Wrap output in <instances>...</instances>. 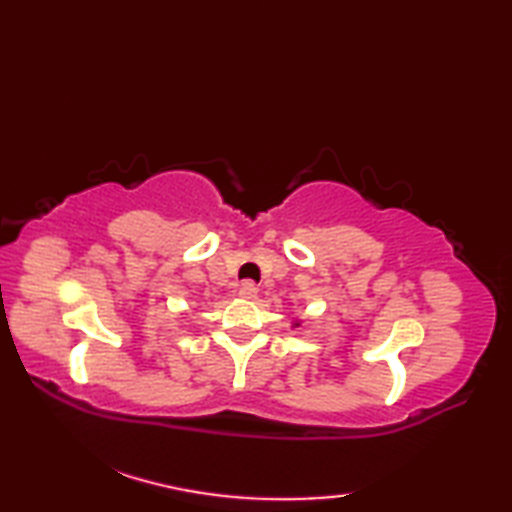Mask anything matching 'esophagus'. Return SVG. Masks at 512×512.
Wrapping results in <instances>:
<instances>
[{
    "label": "esophagus",
    "mask_w": 512,
    "mask_h": 512,
    "mask_svg": "<svg viewBox=\"0 0 512 512\" xmlns=\"http://www.w3.org/2000/svg\"><path fill=\"white\" fill-rule=\"evenodd\" d=\"M257 292H259V288L253 284V281H244V284L239 286V297H244V299H255Z\"/></svg>",
    "instance_id": "34e87169"
}]
</instances>
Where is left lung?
Returning <instances> with one entry per match:
<instances>
[{"instance_id":"8db88e82","label":"left lung","mask_w":512,"mask_h":512,"mask_svg":"<svg viewBox=\"0 0 512 512\" xmlns=\"http://www.w3.org/2000/svg\"><path fill=\"white\" fill-rule=\"evenodd\" d=\"M297 325H301V321H292V328H297Z\"/></svg>"}]
</instances>
